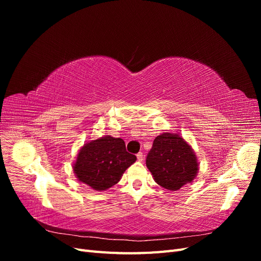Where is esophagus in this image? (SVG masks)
<instances>
[{"mask_svg": "<svg viewBox=\"0 0 261 261\" xmlns=\"http://www.w3.org/2000/svg\"><path fill=\"white\" fill-rule=\"evenodd\" d=\"M137 159H138L139 162H141V161L144 160V154H143V152H138V153H137Z\"/></svg>", "mask_w": 261, "mask_h": 261, "instance_id": "34e87169", "label": "esophagus"}]
</instances>
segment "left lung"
Masks as SVG:
<instances>
[{
  "label": "left lung",
  "instance_id": "8db88e82",
  "mask_svg": "<svg viewBox=\"0 0 261 261\" xmlns=\"http://www.w3.org/2000/svg\"><path fill=\"white\" fill-rule=\"evenodd\" d=\"M146 164L155 183L172 192L192 183L199 170L193 148L178 134L172 133L155 137Z\"/></svg>",
  "mask_w": 261,
  "mask_h": 261
}]
</instances>
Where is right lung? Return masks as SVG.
<instances>
[{
	"instance_id": "1",
	"label": "right lung",
	"mask_w": 261,
	"mask_h": 261,
	"mask_svg": "<svg viewBox=\"0 0 261 261\" xmlns=\"http://www.w3.org/2000/svg\"><path fill=\"white\" fill-rule=\"evenodd\" d=\"M136 160V155L126 151L122 138L108 135L85 144L78 151L73 170L78 180L101 192L118 183Z\"/></svg>"
}]
</instances>
